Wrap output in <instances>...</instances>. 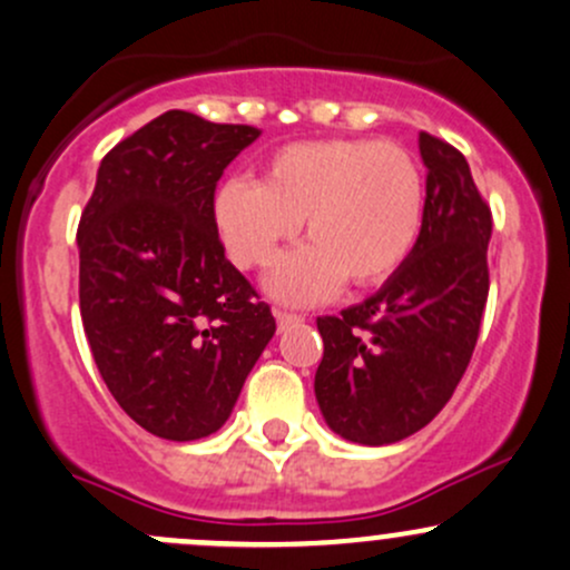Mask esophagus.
<instances>
[{"label":"esophagus","instance_id":"34e87169","mask_svg":"<svg viewBox=\"0 0 570 570\" xmlns=\"http://www.w3.org/2000/svg\"><path fill=\"white\" fill-rule=\"evenodd\" d=\"M275 322H278V330H286V327H289V324L305 322V316L289 314V311H275Z\"/></svg>","mask_w":570,"mask_h":570}]
</instances>
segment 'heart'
<instances>
[{
	"label": "heart",
	"instance_id": "1",
	"mask_svg": "<svg viewBox=\"0 0 570 570\" xmlns=\"http://www.w3.org/2000/svg\"><path fill=\"white\" fill-rule=\"evenodd\" d=\"M214 214L246 271L271 265L305 222L311 246L286 256L267 286L286 303H314L341 281L376 286L409 259L422 229L424 175L397 142H292L265 161L262 184H224Z\"/></svg>",
	"mask_w": 570,
	"mask_h": 570
}]
</instances>
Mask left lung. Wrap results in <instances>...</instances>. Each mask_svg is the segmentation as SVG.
I'll list each match as a JSON object with an SVG mask.
<instances>
[{"label": "left lung", "mask_w": 570, "mask_h": 570, "mask_svg": "<svg viewBox=\"0 0 570 570\" xmlns=\"http://www.w3.org/2000/svg\"><path fill=\"white\" fill-rule=\"evenodd\" d=\"M419 151L428 197L409 259L365 303L316 318L318 409L333 433L365 446L433 422L471 362L490 295V205L458 148L419 132Z\"/></svg>", "instance_id": "left-lung-1"}]
</instances>
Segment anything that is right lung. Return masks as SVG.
Listing matches in <instances>:
<instances>
[{"label": "right lung", "mask_w": 570, "mask_h": 570, "mask_svg": "<svg viewBox=\"0 0 570 570\" xmlns=\"http://www.w3.org/2000/svg\"><path fill=\"white\" fill-rule=\"evenodd\" d=\"M256 137L248 124L161 112L105 154L80 216L94 362L127 416L167 441L216 433L275 333L214 214L218 178Z\"/></svg>", "instance_id": "add662e5"}]
</instances>
